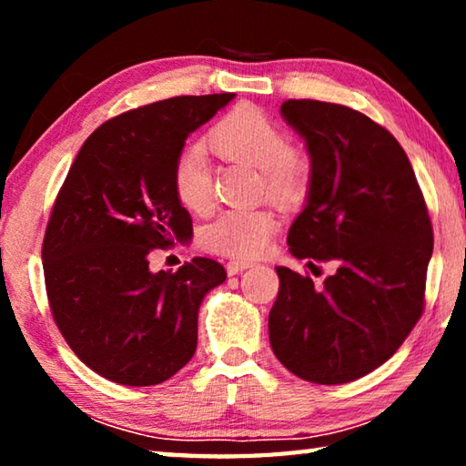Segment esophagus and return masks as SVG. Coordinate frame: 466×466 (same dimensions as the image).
Returning a JSON list of instances; mask_svg holds the SVG:
<instances>
[{
    "label": "esophagus",
    "instance_id": "34e87169",
    "mask_svg": "<svg viewBox=\"0 0 466 466\" xmlns=\"http://www.w3.org/2000/svg\"><path fill=\"white\" fill-rule=\"evenodd\" d=\"M248 267H250V263H247V261H230L226 265V271H228V275H238L244 269H248Z\"/></svg>",
    "mask_w": 466,
    "mask_h": 466
}]
</instances>
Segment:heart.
Masks as SVG:
<instances>
[{
  "label": "heart",
  "instance_id": "heart-1",
  "mask_svg": "<svg viewBox=\"0 0 466 466\" xmlns=\"http://www.w3.org/2000/svg\"><path fill=\"white\" fill-rule=\"evenodd\" d=\"M219 157L257 168L258 188L283 205L296 203L310 185L312 164L302 149L286 146V133L261 108L242 105L205 136ZM170 188L180 208L205 214L214 203L211 170L201 147H187L170 168ZM279 219L269 208L228 209L201 232L205 248L232 258H255L269 247Z\"/></svg>",
  "mask_w": 466,
  "mask_h": 466
}]
</instances>
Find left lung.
<instances>
[{
  "mask_svg": "<svg viewBox=\"0 0 466 466\" xmlns=\"http://www.w3.org/2000/svg\"><path fill=\"white\" fill-rule=\"evenodd\" d=\"M281 116L312 164L289 252L312 273L325 261L337 271L314 288L309 275L275 267L269 341L302 380L351 382L382 366L421 317L433 250L428 208L405 149L370 116L320 100H286Z\"/></svg>",
  "mask_w": 466,
  "mask_h": 466,
  "instance_id": "left-lung-1",
  "label": "left lung"
}]
</instances>
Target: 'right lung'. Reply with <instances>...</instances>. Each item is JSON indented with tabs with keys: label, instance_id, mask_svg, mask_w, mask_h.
<instances>
[{
	"label": "right lung",
	"instance_id": "add662e5",
	"mask_svg": "<svg viewBox=\"0 0 466 466\" xmlns=\"http://www.w3.org/2000/svg\"><path fill=\"white\" fill-rule=\"evenodd\" d=\"M234 96H177L102 123L59 188L43 240L46 296L63 339L106 380L160 384L193 358L199 306L224 267L195 257L154 273L147 255L193 234L172 162Z\"/></svg>",
	"mask_w": 466,
	"mask_h": 466
}]
</instances>
